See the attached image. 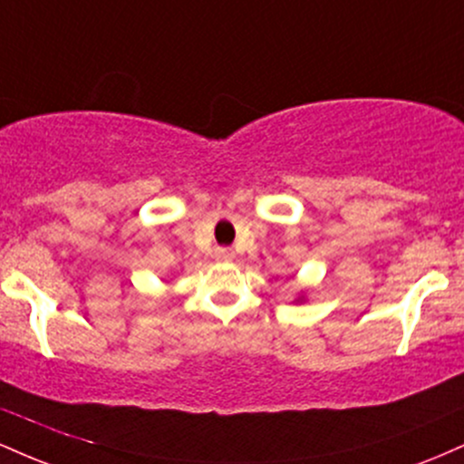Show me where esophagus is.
Instances as JSON below:
<instances>
[{
    "instance_id": "34e87169",
    "label": "esophagus",
    "mask_w": 464,
    "mask_h": 464,
    "mask_svg": "<svg viewBox=\"0 0 464 464\" xmlns=\"http://www.w3.org/2000/svg\"><path fill=\"white\" fill-rule=\"evenodd\" d=\"M216 259L218 262H233L236 253H233V248H216Z\"/></svg>"
}]
</instances>
